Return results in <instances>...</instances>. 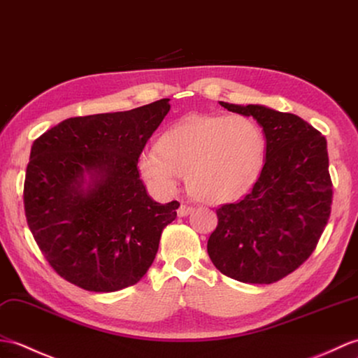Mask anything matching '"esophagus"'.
<instances>
[{"label":"esophagus","instance_id":"34e87169","mask_svg":"<svg viewBox=\"0 0 358 358\" xmlns=\"http://www.w3.org/2000/svg\"><path fill=\"white\" fill-rule=\"evenodd\" d=\"M194 210V207L192 206H187V204H181L180 207H178V217H186V215H189L190 212Z\"/></svg>","mask_w":358,"mask_h":358}]
</instances>
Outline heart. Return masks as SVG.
I'll return each mask as SVG.
<instances>
[{
    "mask_svg": "<svg viewBox=\"0 0 358 358\" xmlns=\"http://www.w3.org/2000/svg\"><path fill=\"white\" fill-rule=\"evenodd\" d=\"M264 136L245 115L190 114L141 148L137 169L155 192H176L187 176L192 195L204 203L238 199L252 187L264 159Z\"/></svg>",
    "mask_w": 358,
    "mask_h": 358,
    "instance_id": "obj_1",
    "label": "heart"
}]
</instances>
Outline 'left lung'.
Masks as SVG:
<instances>
[{
	"mask_svg": "<svg viewBox=\"0 0 358 358\" xmlns=\"http://www.w3.org/2000/svg\"><path fill=\"white\" fill-rule=\"evenodd\" d=\"M264 128L267 152L259 178L241 201L217 209L207 253L222 274L273 284L308 259L331 215L327 138L292 113L220 102Z\"/></svg>",
	"mask_w": 358,
	"mask_h": 358,
	"instance_id": "8db88e82",
	"label": "left lung"
}]
</instances>
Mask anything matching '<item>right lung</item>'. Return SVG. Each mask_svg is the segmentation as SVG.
<instances>
[{"mask_svg": "<svg viewBox=\"0 0 358 358\" xmlns=\"http://www.w3.org/2000/svg\"><path fill=\"white\" fill-rule=\"evenodd\" d=\"M169 110V99H162L131 111L71 117L33 141L24 210L41 253L70 284L119 292L152 265L180 203L148 196L137 157Z\"/></svg>", "mask_w": 358, "mask_h": 358, "instance_id": "add662e5", "label": "right lung"}]
</instances>
